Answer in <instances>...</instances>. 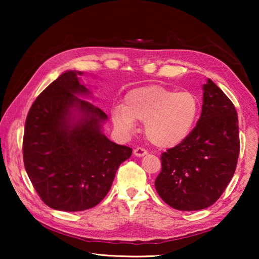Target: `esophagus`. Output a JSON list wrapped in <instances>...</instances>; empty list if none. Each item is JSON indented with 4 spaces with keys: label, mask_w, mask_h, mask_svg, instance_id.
<instances>
[{
    "label": "esophagus",
    "mask_w": 259,
    "mask_h": 259,
    "mask_svg": "<svg viewBox=\"0 0 259 259\" xmlns=\"http://www.w3.org/2000/svg\"><path fill=\"white\" fill-rule=\"evenodd\" d=\"M134 154L137 157H142V156H145L147 154V151L144 150V148H142V147H137L134 151Z\"/></svg>",
    "instance_id": "34e87169"
}]
</instances>
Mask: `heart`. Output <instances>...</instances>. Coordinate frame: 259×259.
Wrapping results in <instances>:
<instances>
[{"label":"heart","instance_id":"obj_1","mask_svg":"<svg viewBox=\"0 0 259 259\" xmlns=\"http://www.w3.org/2000/svg\"><path fill=\"white\" fill-rule=\"evenodd\" d=\"M199 100L190 91L161 85L136 88L125 95L124 106L113 107L111 119L120 134L133 135L137 122H144L148 142L159 148H171L191 135L199 116Z\"/></svg>","mask_w":259,"mask_h":259}]
</instances>
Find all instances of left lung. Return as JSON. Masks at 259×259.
<instances>
[{
  "instance_id": "1",
  "label": "left lung",
  "mask_w": 259,
  "mask_h": 259,
  "mask_svg": "<svg viewBox=\"0 0 259 259\" xmlns=\"http://www.w3.org/2000/svg\"><path fill=\"white\" fill-rule=\"evenodd\" d=\"M198 124L182 144L161 155L155 188L166 204L183 211L208 208L233 177L240 152L238 113L208 78Z\"/></svg>"
}]
</instances>
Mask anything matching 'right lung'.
Here are the masks:
<instances>
[{
  "instance_id": "1",
  "label": "right lung",
  "mask_w": 259,
  "mask_h": 259,
  "mask_svg": "<svg viewBox=\"0 0 259 259\" xmlns=\"http://www.w3.org/2000/svg\"><path fill=\"white\" fill-rule=\"evenodd\" d=\"M81 75L78 71L61 74L33 103L25 123L26 172L43 202L60 211L97 205L133 153L105 136L108 117L85 100L93 96Z\"/></svg>"
}]
</instances>
